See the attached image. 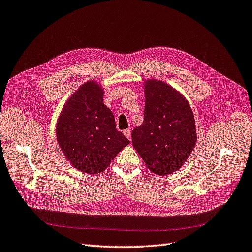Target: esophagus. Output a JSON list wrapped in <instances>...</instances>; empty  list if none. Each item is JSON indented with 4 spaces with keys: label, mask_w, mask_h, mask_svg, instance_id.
Segmentation results:
<instances>
[{
    "label": "esophagus",
    "mask_w": 252,
    "mask_h": 252,
    "mask_svg": "<svg viewBox=\"0 0 252 252\" xmlns=\"http://www.w3.org/2000/svg\"><path fill=\"white\" fill-rule=\"evenodd\" d=\"M123 133L125 134V137H126L128 140L131 141V131L129 130V129H126V130H124Z\"/></svg>",
    "instance_id": "obj_1"
}]
</instances>
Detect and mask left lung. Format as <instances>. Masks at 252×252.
I'll use <instances>...</instances> for the list:
<instances>
[{
	"instance_id": "obj_1",
	"label": "left lung",
	"mask_w": 252,
	"mask_h": 252,
	"mask_svg": "<svg viewBox=\"0 0 252 252\" xmlns=\"http://www.w3.org/2000/svg\"><path fill=\"white\" fill-rule=\"evenodd\" d=\"M144 89V121L131 132L132 145L153 173L172 174L195 147L193 111L182 94L161 80L146 81Z\"/></svg>"
}]
</instances>
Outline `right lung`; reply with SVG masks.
<instances>
[{
  "mask_svg": "<svg viewBox=\"0 0 252 252\" xmlns=\"http://www.w3.org/2000/svg\"><path fill=\"white\" fill-rule=\"evenodd\" d=\"M104 91L88 81L63 107L56 127L57 141L76 169L98 174L110 165L129 141L115 128L112 111L104 105Z\"/></svg>",
  "mask_w": 252,
  "mask_h": 252,
  "instance_id": "1",
  "label": "right lung"
}]
</instances>
